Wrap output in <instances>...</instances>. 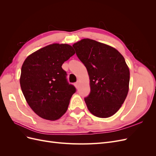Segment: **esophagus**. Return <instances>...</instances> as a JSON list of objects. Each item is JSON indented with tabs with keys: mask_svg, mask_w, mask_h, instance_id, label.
Returning <instances> with one entry per match:
<instances>
[{
	"mask_svg": "<svg viewBox=\"0 0 156 156\" xmlns=\"http://www.w3.org/2000/svg\"><path fill=\"white\" fill-rule=\"evenodd\" d=\"M74 85H75V87H76L77 88H78V87H79V82H76V83H75L74 84Z\"/></svg>",
	"mask_w": 156,
	"mask_h": 156,
	"instance_id": "34e87169",
	"label": "esophagus"
}]
</instances>
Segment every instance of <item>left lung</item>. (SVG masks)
<instances>
[{"label":"left lung","instance_id":"left-lung-1","mask_svg":"<svg viewBox=\"0 0 156 156\" xmlns=\"http://www.w3.org/2000/svg\"><path fill=\"white\" fill-rule=\"evenodd\" d=\"M73 47L89 75L90 92L84 98L88 109L97 117L112 116L129 90V70L123 56L112 47L90 39H83Z\"/></svg>","mask_w":156,"mask_h":156}]
</instances>
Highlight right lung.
Here are the masks:
<instances>
[{"instance_id": "right-lung-1", "label": "right lung", "mask_w": 156, "mask_h": 156, "mask_svg": "<svg viewBox=\"0 0 156 156\" xmlns=\"http://www.w3.org/2000/svg\"><path fill=\"white\" fill-rule=\"evenodd\" d=\"M75 53L69 45L53 44L36 51L23 62L20 77L23 94L42 119L55 120L66 112L76 88L68 82L62 65Z\"/></svg>"}]
</instances>
